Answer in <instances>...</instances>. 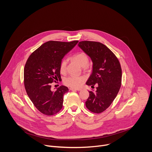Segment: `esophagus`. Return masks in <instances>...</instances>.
<instances>
[{"instance_id":"esophagus-1","label":"esophagus","mask_w":152,"mask_h":152,"mask_svg":"<svg viewBox=\"0 0 152 152\" xmlns=\"http://www.w3.org/2000/svg\"><path fill=\"white\" fill-rule=\"evenodd\" d=\"M70 90H72V91H75V90L80 91V90H81V88H70Z\"/></svg>"}]
</instances>
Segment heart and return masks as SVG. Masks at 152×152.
Here are the masks:
<instances>
[{"mask_svg": "<svg viewBox=\"0 0 152 152\" xmlns=\"http://www.w3.org/2000/svg\"><path fill=\"white\" fill-rule=\"evenodd\" d=\"M73 59L81 67H85L89 62V58L86 53L83 52H80L73 56ZM67 60L63 59L59 66V70L61 73L65 74L67 71ZM85 81V78L83 76H69L63 79V83L69 86L72 88H77Z\"/></svg>", "mask_w": 152, "mask_h": 152, "instance_id": "heart-1", "label": "heart"}]
</instances>
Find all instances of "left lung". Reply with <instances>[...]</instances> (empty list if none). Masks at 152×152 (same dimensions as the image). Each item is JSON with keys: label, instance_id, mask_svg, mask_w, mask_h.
<instances>
[{"label": "left lung", "instance_id": "1", "mask_svg": "<svg viewBox=\"0 0 152 152\" xmlns=\"http://www.w3.org/2000/svg\"><path fill=\"white\" fill-rule=\"evenodd\" d=\"M91 59L93 72L86 84L91 87L96 85V91H89L85 102L91 112L99 114L109 107L116 97L121 85L120 63L115 54L100 42L82 41L78 45Z\"/></svg>", "mask_w": 152, "mask_h": 152}]
</instances>
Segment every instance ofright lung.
Segmentation results:
<instances>
[{
    "instance_id": "right-lung-1",
    "label": "right lung",
    "mask_w": 152,
    "mask_h": 152,
    "mask_svg": "<svg viewBox=\"0 0 152 152\" xmlns=\"http://www.w3.org/2000/svg\"><path fill=\"white\" fill-rule=\"evenodd\" d=\"M77 42V40L48 41L33 52L26 62L25 88L34 105L43 114L52 115L62 109L63 96L69 88L61 85L53 91L51 84L61 80L59 66L62 59Z\"/></svg>"
}]
</instances>
